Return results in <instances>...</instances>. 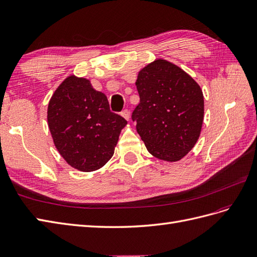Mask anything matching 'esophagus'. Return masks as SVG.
I'll return each instance as SVG.
<instances>
[{
	"instance_id": "obj_1",
	"label": "esophagus",
	"mask_w": 257,
	"mask_h": 257,
	"mask_svg": "<svg viewBox=\"0 0 257 257\" xmlns=\"http://www.w3.org/2000/svg\"><path fill=\"white\" fill-rule=\"evenodd\" d=\"M121 116L124 118L126 120H129L130 119V111L128 109H123L121 111Z\"/></svg>"
}]
</instances>
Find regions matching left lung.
Segmentation results:
<instances>
[{
    "label": "left lung",
    "mask_w": 257,
    "mask_h": 257,
    "mask_svg": "<svg viewBox=\"0 0 257 257\" xmlns=\"http://www.w3.org/2000/svg\"><path fill=\"white\" fill-rule=\"evenodd\" d=\"M140 103L133 113L137 131L149 152L166 162H178L193 149L204 118L200 85L178 66L155 60L136 81Z\"/></svg>",
    "instance_id": "1"
}]
</instances>
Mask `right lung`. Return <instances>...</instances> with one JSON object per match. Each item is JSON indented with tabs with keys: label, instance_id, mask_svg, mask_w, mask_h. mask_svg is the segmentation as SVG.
I'll use <instances>...</instances> for the list:
<instances>
[{
	"label": "right lung",
	"instance_id": "add662e5",
	"mask_svg": "<svg viewBox=\"0 0 257 257\" xmlns=\"http://www.w3.org/2000/svg\"><path fill=\"white\" fill-rule=\"evenodd\" d=\"M48 123L63 159L71 167L89 173L111 159L127 120L111 113L106 95L94 90L90 80L71 75L51 97Z\"/></svg>",
	"mask_w": 257,
	"mask_h": 257
}]
</instances>
